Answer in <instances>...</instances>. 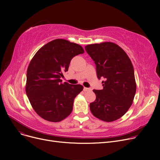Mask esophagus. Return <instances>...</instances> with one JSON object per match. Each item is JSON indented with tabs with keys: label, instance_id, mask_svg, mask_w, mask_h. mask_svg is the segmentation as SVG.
I'll return each instance as SVG.
<instances>
[{
	"label": "esophagus",
	"instance_id": "esophagus-1",
	"mask_svg": "<svg viewBox=\"0 0 160 160\" xmlns=\"http://www.w3.org/2000/svg\"><path fill=\"white\" fill-rule=\"evenodd\" d=\"M83 91H91V89L88 88H83Z\"/></svg>",
	"mask_w": 160,
	"mask_h": 160
}]
</instances>
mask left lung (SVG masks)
I'll use <instances>...</instances> for the list:
<instances>
[{
  "mask_svg": "<svg viewBox=\"0 0 160 160\" xmlns=\"http://www.w3.org/2000/svg\"><path fill=\"white\" fill-rule=\"evenodd\" d=\"M86 52L93 59L103 89H93L96 95L90 110L97 118L112 122L124 115L131 106L136 91L134 70L129 57L112 42L88 45Z\"/></svg>",
  "mask_w": 160,
  "mask_h": 160,
  "instance_id": "1",
  "label": "left lung"
}]
</instances>
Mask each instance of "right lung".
<instances>
[{
    "label": "right lung",
    "mask_w": 160,
    "mask_h": 160,
    "mask_svg": "<svg viewBox=\"0 0 160 160\" xmlns=\"http://www.w3.org/2000/svg\"><path fill=\"white\" fill-rule=\"evenodd\" d=\"M83 52L80 45L57 39L33 57L27 69L26 93L33 110L43 119L60 122L72 112L74 99L83 87L62 83L60 78L73 57Z\"/></svg>",
    "instance_id": "obj_1"
}]
</instances>
